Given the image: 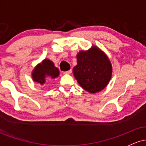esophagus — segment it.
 <instances>
[{"instance_id": "34e87169", "label": "esophagus", "mask_w": 146, "mask_h": 146, "mask_svg": "<svg viewBox=\"0 0 146 146\" xmlns=\"http://www.w3.org/2000/svg\"><path fill=\"white\" fill-rule=\"evenodd\" d=\"M71 73H72V71H71V70H69V71H68L64 72V74H66V75H70V74H71Z\"/></svg>"}]
</instances>
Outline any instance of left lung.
I'll return each instance as SVG.
<instances>
[{"mask_svg":"<svg viewBox=\"0 0 146 146\" xmlns=\"http://www.w3.org/2000/svg\"><path fill=\"white\" fill-rule=\"evenodd\" d=\"M73 73L79 84L89 93H99L106 87L112 78L113 66L107 55L93 45L79 51Z\"/></svg>","mask_w":146,"mask_h":146,"instance_id":"left-lung-1","label":"left lung"}]
</instances>
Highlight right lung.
Wrapping results in <instances>:
<instances>
[{"instance_id":"right-lung-1","label":"right lung","mask_w":146,"mask_h":146,"mask_svg":"<svg viewBox=\"0 0 146 146\" xmlns=\"http://www.w3.org/2000/svg\"><path fill=\"white\" fill-rule=\"evenodd\" d=\"M60 75V71L56 67L54 63L49 59L43 60L38 64L31 73V77L35 82L43 85L45 84L46 78L55 79Z\"/></svg>"}]
</instances>
